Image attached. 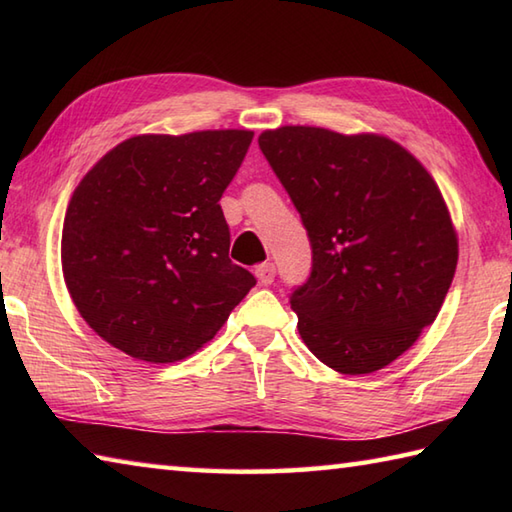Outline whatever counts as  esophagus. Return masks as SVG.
<instances>
[{"label": "esophagus", "instance_id": "esophagus-1", "mask_svg": "<svg viewBox=\"0 0 512 512\" xmlns=\"http://www.w3.org/2000/svg\"><path fill=\"white\" fill-rule=\"evenodd\" d=\"M255 275H257V279H259V284H262V286H270V284H273V281H275V264L266 262V264H262V266H257Z\"/></svg>", "mask_w": 512, "mask_h": 512}]
</instances>
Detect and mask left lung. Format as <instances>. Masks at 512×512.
Masks as SVG:
<instances>
[{
  "mask_svg": "<svg viewBox=\"0 0 512 512\" xmlns=\"http://www.w3.org/2000/svg\"><path fill=\"white\" fill-rule=\"evenodd\" d=\"M259 149L310 237V277L290 295L303 343L341 374L383 369L436 321L458 266L436 180L378 134L288 125Z\"/></svg>",
  "mask_w": 512,
  "mask_h": 512,
  "instance_id": "1",
  "label": "left lung"
}]
</instances>
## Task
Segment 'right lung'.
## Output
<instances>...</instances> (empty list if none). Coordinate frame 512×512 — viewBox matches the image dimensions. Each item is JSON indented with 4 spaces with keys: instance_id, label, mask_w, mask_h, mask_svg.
<instances>
[{
    "instance_id": "obj_1",
    "label": "right lung",
    "mask_w": 512,
    "mask_h": 512,
    "mask_svg": "<svg viewBox=\"0 0 512 512\" xmlns=\"http://www.w3.org/2000/svg\"><path fill=\"white\" fill-rule=\"evenodd\" d=\"M248 129L123 140L85 173L63 220L65 286L85 323L147 363L198 352L257 281L228 257L220 198Z\"/></svg>"
}]
</instances>
